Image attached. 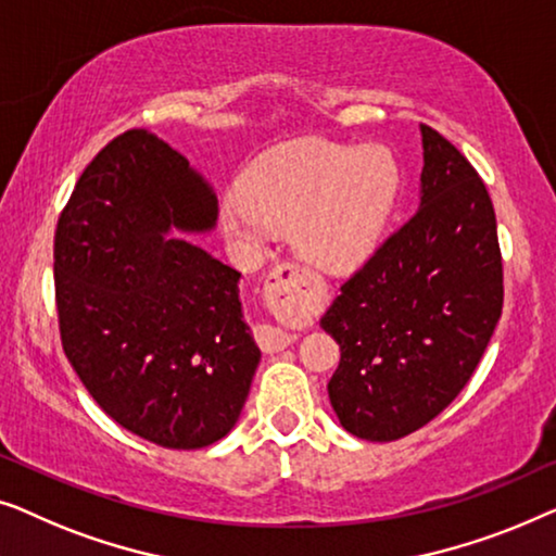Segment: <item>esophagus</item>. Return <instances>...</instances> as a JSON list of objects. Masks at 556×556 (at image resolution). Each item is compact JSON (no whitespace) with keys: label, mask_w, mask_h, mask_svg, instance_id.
<instances>
[{"label":"esophagus","mask_w":556,"mask_h":556,"mask_svg":"<svg viewBox=\"0 0 556 556\" xmlns=\"http://www.w3.org/2000/svg\"><path fill=\"white\" fill-rule=\"evenodd\" d=\"M269 287L275 289L277 294H281V304H285L287 309H309V279L300 267H294V264H277L269 275ZM256 340H260L264 353H279V350L292 345L296 334L281 330V327L262 325L260 330H256Z\"/></svg>","instance_id":"34e87169"}]
</instances>
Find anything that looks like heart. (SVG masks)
Returning a JSON list of instances; mask_svg holds the SVG:
<instances>
[{"instance_id": "b5f03b06", "label": "heart", "mask_w": 556, "mask_h": 556, "mask_svg": "<svg viewBox=\"0 0 556 556\" xmlns=\"http://www.w3.org/2000/svg\"><path fill=\"white\" fill-rule=\"evenodd\" d=\"M395 193L397 166L388 148L294 140L247 170L241 191L222 203V224L244 247L289 229L296 252L315 267L350 271L372 254Z\"/></svg>"}]
</instances>
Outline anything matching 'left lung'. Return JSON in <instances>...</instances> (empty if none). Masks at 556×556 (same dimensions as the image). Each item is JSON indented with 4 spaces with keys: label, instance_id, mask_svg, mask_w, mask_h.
<instances>
[{
    "label": "left lung",
    "instance_id": "left-lung-1",
    "mask_svg": "<svg viewBox=\"0 0 556 556\" xmlns=\"http://www.w3.org/2000/svg\"><path fill=\"white\" fill-rule=\"evenodd\" d=\"M418 211L357 269L319 325L340 345L327 393L342 428L397 441L448 408L504 307L489 191L453 143L420 125Z\"/></svg>",
    "mask_w": 556,
    "mask_h": 556
}]
</instances>
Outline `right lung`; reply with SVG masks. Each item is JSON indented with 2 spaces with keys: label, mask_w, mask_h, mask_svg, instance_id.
<instances>
[{
  "label": "right lung",
  "mask_w": 556,
  "mask_h": 556,
  "mask_svg": "<svg viewBox=\"0 0 556 556\" xmlns=\"http://www.w3.org/2000/svg\"><path fill=\"white\" fill-rule=\"evenodd\" d=\"M216 214L189 161L136 128L90 161L54 231L62 350L115 424L163 448L222 441L262 359L239 271L168 237L206 233Z\"/></svg>",
  "instance_id": "1"
}]
</instances>
